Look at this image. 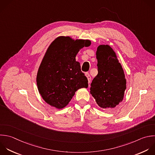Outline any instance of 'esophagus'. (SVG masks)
<instances>
[{"mask_svg":"<svg viewBox=\"0 0 155 155\" xmlns=\"http://www.w3.org/2000/svg\"><path fill=\"white\" fill-rule=\"evenodd\" d=\"M85 76H86V77L87 78V79H88V83H90V81H91V78L90 75L89 74V73H85Z\"/></svg>","mask_w":155,"mask_h":155,"instance_id":"obj_1","label":"esophagus"}]
</instances>
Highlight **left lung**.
<instances>
[{
  "label": "left lung",
  "mask_w": 155,
  "mask_h": 155,
  "mask_svg": "<svg viewBox=\"0 0 155 155\" xmlns=\"http://www.w3.org/2000/svg\"><path fill=\"white\" fill-rule=\"evenodd\" d=\"M98 74L91 84L90 93L97 104L107 110L122 102L126 79L115 52L108 45H99L96 51Z\"/></svg>",
  "instance_id": "8db88e82"
}]
</instances>
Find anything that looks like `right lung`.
Segmentation results:
<instances>
[{
  "mask_svg": "<svg viewBox=\"0 0 155 155\" xmlns=\"http://www.w3.org/2000/svg\"><path fill=\"white\" fill-rule=\"evenodd\" d=\"M90 44L89 40H74L69 36H59L50 44L36 78L39 92L47 104L63 108L78 89L88 87L87 78L81 71L80 63L76 61V56Z\"/></svg>",
  "mask_w": 155,
  "mask_h": 155,
  "instance_id": "obj_1",
  "label": "right lung"
}]
</instances>
